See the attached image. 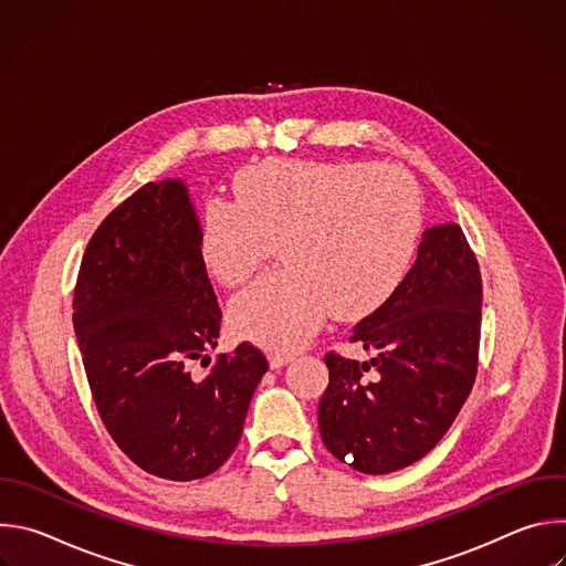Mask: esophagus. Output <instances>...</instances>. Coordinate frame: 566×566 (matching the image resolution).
Masks as SVG:
<instances>
[{"label": "esophagus", "mask_w": 566, "mask_h": 566, "mask_svg": "<svg viewBox=\"0 0 566 566\" xmlns=\"http://www.w3.org/2000/svg\"><path fill=\"white\" fill-rule=\"evenodd\" d=\"M293 358H295V356H293V354H286V352H271V354H269V360H271V367H273V369H280V367L289 365Z\"/></svg>", "instance_id": "esophagus-1"}]
</instances>
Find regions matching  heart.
<instances>
[{"label":"heart","instance_id":"heart-1","mask_svg":"<svg viewBox=\"0 0 566 566\" xmlns=\"http://www.w3.org/2000/svg\"><path fill=\"white\" fill-rule=\"evenodd\" d=\"M423 197L396 166L264 160L212 197L201 255L223 284L260 271L282 244L286 266L230 302V327L271 352H295L329 313L356 319L406 282L423 232Z\"/></svg>","mask_w":566,"mask_h":566}]
</instances>
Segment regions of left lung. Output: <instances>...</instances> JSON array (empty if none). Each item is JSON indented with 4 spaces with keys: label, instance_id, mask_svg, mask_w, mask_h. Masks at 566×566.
I'll use <instances>...</instances> for the list:
<instances>
[{
    "label": "left lung",
    "instance_id": "8db88e82",
    "mask_svg": "<svg viewBox=\"0 0 566 566\" xmlns=\"http://www.w3.org/2000/svg\"><path fill=\"white\" fill-rule=\"evenodd\" d=\"M479 334L476 258L457 223L434 226L423 232L406 282L349 336L376 356L369 363L325 356L329 385L317 426L327 450L365 474L423 459L470 396Z\"/></svg>",
    "mask_w": 566,
    "mask_h": 566
}]
</instances>
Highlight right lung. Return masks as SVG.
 Returning a JSON list of instances; mask_svg holds the SVG:
<instances>
[{
	"label": "right lung",
	"instance_id": "add662e5",
	"mask_svg": "<svg viewBox=\"0 0 566 566\" xmlns=\"http://www.w3.org/2000/svg\"><path fill=\"white\" fill-rule=\"evenodd\" d=\"M73 329L96 410L138 468L192 481L223 465L269 360L241 343L203 380L190 376L217 345L221 308L181 181H149L103 219L77 271Z\"/></svg>",
	"mask_w": 566,
	"mask_h": 566
}]
</instances>
